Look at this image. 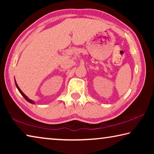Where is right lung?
Listing matches in <instances>:
<instances>
[{
	"mask_svg": "<svg viewBox=\"0 0 154 154\" xmlns=\"http://www.w3.org/2000/svg\"><path fill=\"white\" fill-rule=\"evenodd\" d=\"M15 85H16V87H17V89H18V90H19V92H20L21 94H22V95L23 96V97H24V98L26 99V100L28 101V102H29V103H32V104H34V102H33V101H32V100H30V99L28 98L27 97V96H26V95L24 94L22 92V90H21L20 89V88H19V86H18V85H17V83H16V82H15Z\"/></svg>",
	"mask_w": 154,
	"mask_h": 154,
	"instance_id": "obj_1",
	"label": "right lung"
}]
</instances>
